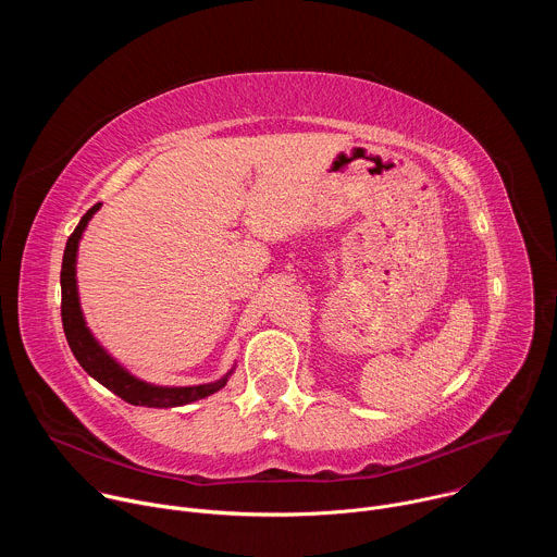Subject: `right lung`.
Listing matches in <instances>:
<instances>
[{
  "label": "right lung",
  "mask_w": 557,
  "mask_h": 557,
  "mask_svg": "<svg viewBox=\"0 0 557 557\" xmlns=\"http://www.w3.org/2000/svg\"><path fill=\"white\" fill-rule=\"evenodd\" d=\"M101 209V202H97L84 218L76 224L72 235L67 237V245L63 251V264H61V322H63V333L67 339V346L76 361L82 363V368L97 379L101 385H106L110 392L121 396L123 401L132 406H143V408H178L187 406L194 401L205 399V396L222 389L233 372V368L218 381L202 383V385H153L147 383L132 372H127L108 350L95 339L90 333L86 317L82 310V304H78V288H76V251L78 243H82V235L92 220V215Z\"/></svg>",
  "instance_id": "add662e5"
}]
</instances>
